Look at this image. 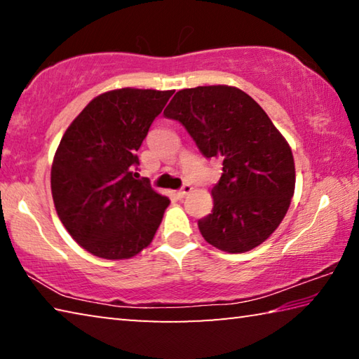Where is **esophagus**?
Wrapping results in <instances>:
<instances>
[{
	"mask_svg": "<svg viewBox=\"0 0 359 359\" xmlns=\"http://www.w3.org/2000/svg\"><path fill=\"white\" fill-rule=\"evenodd\" d=\"M190 191H191V185L190 184H184V185H182L180 190L177 191V196L179 198H185Z\"/></svg>",
	"mask_w": 359,
	"mask_h": 359,
	"instance_id": "34e87169",
	"label": "esophagus"
}]
</instances>
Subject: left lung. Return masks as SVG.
<instances>
[{
  "label": "left lung",
  "mask_w": 359,
  "mask_h": 359,
  "mask_svg": "<svg viewBox=\"0 0 359 359\" xmlns=\"http://www.w3.org/2000/svg\"><path fill=\"white\" fill-rule=\"evenodd\" d=\"M205 158H222L214 209L198 222L203 238L228 253L264 242L283 220L294 193L288 142L257 101L236 87L185 88L166 107Z\"/></svg>",
  "instance_id": "left-lung-1"
}]
</instances>
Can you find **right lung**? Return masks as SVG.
<instances>
[{"label": "right lung", "instance_id": "right-lung-1", "mask_svg": "<svg viewBox=\"0 0 359 359\" xmlns=\"http://www.w3.org/2000/svg\"><path fill=\"white\" fill-rule=\"evenodd\" d=\"M158 90L121 88L102 93L60 141L50 185L60 220L95 257L123 259L147 247L169 199L136 179V151L172 96Z\"/></svg>", "mask_w": 359, "mask_h": 359}]
</instances>
